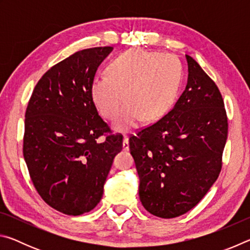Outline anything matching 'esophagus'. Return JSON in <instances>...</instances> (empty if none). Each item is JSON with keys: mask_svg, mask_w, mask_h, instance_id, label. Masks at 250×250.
Instances as JSON below:
<instances>
[{"mask_svg": "<svg viewBox=\"0 0 250 250\" xmlns=\"http://www.w3.org/2000/svg\"><path fill=\"white\" fill-rule=\"evenodd\" d=\"M122 146H124L125 151L129 150V138L126 137V135H125L124 137V143H122Z\"/></svg>", "mask_w": 250, "mask_h": 250, "instance_id": "34e87169", "label": "esophagus"}]
</instances>
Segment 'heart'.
<instances>
[{
    "label": "heart",
    "instance_id": "1",
    "mask_svg": "<svg viewBox=\"0 0 250 250\" xmlns=\"http://www.w3.org/2000/svg\"><path fill=\"white\" fill-rule=\"evenodd\" d=\"M183 68L174 55L142 49L128 50L109 62L107 75L92 79L91 98L105 119H115L122 103L128 101L115 122V128L125 131L146 118L155 121L175 104Z\"/></svg>",
    "mask_w": 250,
    "mask_h": 250
}]
</instances>
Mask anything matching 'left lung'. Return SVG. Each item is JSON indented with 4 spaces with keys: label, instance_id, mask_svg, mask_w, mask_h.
Returning <instances> with one entry per match:
<instances>
[{
    "label": "left lung",
    "instance_id": "1",
    "mask_svg": "<svg viewBox=\"0 0 250 250\" xmlns=\"http://www.w3.org/2000/svg\"><path fill=\"white\" fill-rule=\"evenodd\" d=\"M188 83L170 111L129 139L139 196L154 216L173 218L196 206L222 170L228 132L224 100L195 59L186 55Z\"/></svg>",
    "mask_w": 250,
    "mask_h": 250
}]
</instances>
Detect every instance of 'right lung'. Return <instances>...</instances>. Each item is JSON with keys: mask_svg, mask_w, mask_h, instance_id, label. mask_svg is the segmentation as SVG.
Returning a JSON list of instances; mask_svg holds the SVG:
<instances>
[{"mask_svg": "<svg viewBox=\"0 0 250 250\" xmlns=\"http://www.w3.org/2000/svg\"><path fill=\"white\" fill-rule=\"evenodd\" d=\"M112 49H83L53 66L34 88L25 112L23 155L29 176L45 203L66 215L95 208L122 150L124 137L112 134L90 92L97 69Z\"/></svg>", "mask_w": 250, "mask_h": 250, "instance_id": "right-lung-1", "label": "right lung"}]
</instances>
